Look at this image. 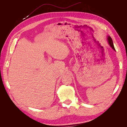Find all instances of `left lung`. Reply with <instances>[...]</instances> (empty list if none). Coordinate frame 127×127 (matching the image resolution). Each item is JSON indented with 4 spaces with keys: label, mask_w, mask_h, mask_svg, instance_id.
I'll return each instance as SVG.
<instances>
[{
    "label": "left lung",
    "mask_w": 127,
    "mask_h": 127,
    "mask_svg": "<svg viewBox=\"0 0 127 127\" xmlns=\"http://www.w3.org/2000/svg\"><path fill=\"white\" fill-rule=\"evenodd\" d=\"M107 40H108V43H109V45L111 46V47L114 50H115L114 47V45H113V41L110 36H108V37H107Z\"/></svg>",
    "instance_id": "8db88e82"
}]
</instances>
